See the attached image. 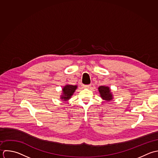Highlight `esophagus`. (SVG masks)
Masks as SVG:
<instances>
[{"label":"esophagus","instance_id":"34e87169","mask_svg":"<svg viewBox=\"0 0 158 158\" xmlns=\"http://www.w3.org/2000/svg\"><path fill=\"white\" fill-rule=\"evenodd\" d=\"M90 86H91V85H84L83 87L85 89H89L90 87Z\"/></svg>","mask_w":158,"mask_h":158}]
</instances>
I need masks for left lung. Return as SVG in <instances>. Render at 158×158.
Here are the masks:
<instances>
[{
    "mask_svg": "<svg viewBox=\"0 0 158 158\" xmlns=\"http://www.w3.org/2000/svg\"><path fill=\"white\" fill-rule=\"evenodd\" d=\"M98 89L100 96L103 100H105L106 102H110L113 100L114 96L112 94L111 89L108 86L102 85L100 86Z\"/></svg>",
    "mask_w": 158,
    "mask_h": 158,
    "instance_id": "1",
    "label": "left lung"
}]
</instances>
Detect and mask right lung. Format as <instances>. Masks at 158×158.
Returning <instances> with one entry per match:
<instances>
[{"label": "right lung", "instance_id": "obj_1", "mask_svg": "<svg viewBox=\"0 0 158 158\" xmlns=\"http://www.w3.org/2000/svg\"><path fill=\"white\" fill-rule=\"evenodd\" d=\"M77 88V85H65L62 88V94L60 95V99L64 102L68 101L71 98Z\"/></svg>", "mask_w": 158, "mask_h": 158}]
</instances>
